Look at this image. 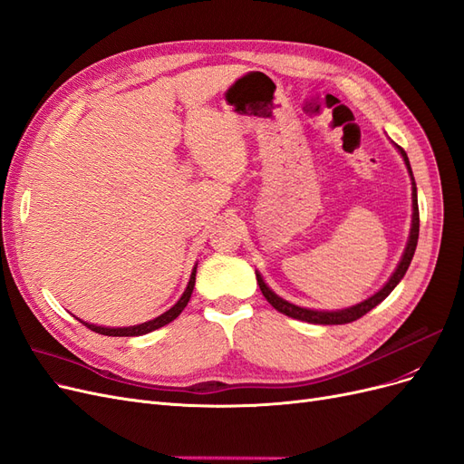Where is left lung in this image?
Instances as JSON below:
<instances>
[{
	"label": "left lung",
	"mask_w": 464,
	"mask_h": 464,
	"mask_svg": "<svg viewBox=\"0 0 464 464\" xmlns=\"http://www.w3.org/2000/svg\"><path fill=\"white\" fill-rule=\"evenodd\" d=\"M399 152L402 156V160H405L407 163V169H409V175L412 179V227H411V235H409V243H407V248L405 252H402V258L397 266V270L393 272V276L390 277V281L385 283V285L376 293L372 295L370 298H366V301L358 303L354 306H349V308H343V310H310V308H303V306H296L293 303H287L283 301L281 296H277L270 287L266 285L262 276L256 272V281L260 285V291L262 295L266 296V301L270 303L277 312L285 314V316L289 318H295V320H303V322H308V324H322V325H337V324H349V322H354L358 318H362L366 312H370L373 306H378L383 298L390 295L395 287L397 283L405 277L409 266H411V260L414 256V250H416V243H418V231H420V216H418V200H416V183H414V177H412V169H411V163H409V158L405 154V150H402L401 146Z\"/></svg>",
	"instance_id": "8db88e82"
}]
</instances>
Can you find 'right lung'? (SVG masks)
<instances>
[{
	"instance_id": "add662e5",
	"label": "right lung",
	"mask_w": 464,
	"mask_h": 464,
	"mask_svg": "<svg viewBox=\"0 0 464 464\" xmlns=\"http://www.w3.org/2000/svg\"><path fill=\"white\" fill-rule=\"evenodd\" d=\"M194 281H197V266L192 267V274H190V279H188V285L185 289V293L181 295V298L168 310L163 312L161 316L150 320V322H144V324H139V325H129V327H102V325H94V324H88V322H82L79 320L81 324H84L88 330H92L100 335H110V337H134V335H144V334H150L154 330H158V327H163L166 324L173 322L179 314H181L188 303V298L192 295V289H194Z\"/></svg>"
}]
</instances>
